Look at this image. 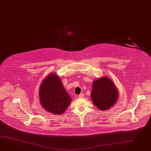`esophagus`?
<instances>
[{
  "label": "esophagus",
  "instance_id": "1",
  "mask_svg": "<svg viewBox=\"0 0 151 151\" xmlns=\"http://www.w3.org/2000/svg\"><path fill=\"white\" fill-rule=\"evenodd\" d=\"M84 96V94L83 93H81V94H79V95H78V97H79V98H83V97Z\"/></svg>",
  "mask_w": 151,
  "mask_h": 151
}]
</instances>
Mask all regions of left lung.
<instances>
[{"label": "left lung", "instance_id": "left-lung-1", "mask_svg": "<svg viewBox=\"0 0 151 151\" xmlns=\"http://www.w3.org/2000/svg\"><path fill=\"white\" fill-rule=\"evenodd\" d=\"M91 98L93 104L101 111L109 109L116 104L119 93L115 84L107 77L98 78L93 81Z\"/></svg>", "mask_w": 151, "mask_h": 151}]
</instances>
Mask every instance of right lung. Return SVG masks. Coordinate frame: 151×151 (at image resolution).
<instances>
[{
  "label": "right lung",
  "instance_id": "1",
  "mask_svg": "<svg viewBox=\"0 0 151 151\" xmlns=\"http://www.w3.org/2000/svg\"><path fill=\"white\" fill-rule=\"evenodd\" d=\"M39 98L43 108L55 115L62 114L72 101L59 76L52 72L41 83Z\"/></svg>",
  "mask_w": 151,
  "mask_h": 151
}]
</instances>
